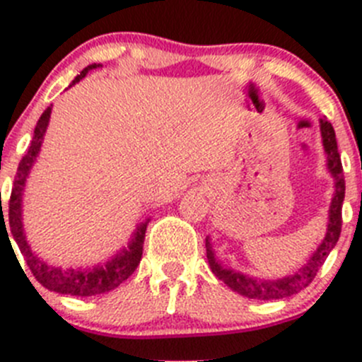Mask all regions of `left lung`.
<instances>
[{
	"label": "left lung",
	"mask_w": 362,
	"mask_h": 362,
	"mask_svg": "<svg viewBox=\"0 0 362 362\" xmlns=\"http://www.w3.org/2000/svg\"><path fill=\"white\" fill-rule=\"evenodd\" d=\"M320 133H322V144L324 151L327 154V168L333 173L334 180V191L333 202H331L329 208V224H327V233L326 238L322 240V243L319 245L315 254L310 257V261L303 266L301 269L294 273V275L286 276V279L280 280H257L252 279V276L242 275V273H236L233 269L222 268L217 261H215L214 250H211L210 242L206 238V259L208 264H210L211 273L217 276L218 280L226 284L228 287H231L235 293L245 296L250 299H284L289 298V296L298 294L299 291L306 289V287L312 284V280L315 279L317 272L320 269V266L324 264L326 257L329 255V252L337 245L339 233H341V204L343 198H345V177H343V168H341V159L338 154V145H337V136H334V129L331 126L329 120L320 119Z\"/></svg>",
	"instance_id": "obj_1"
}]
</instances>
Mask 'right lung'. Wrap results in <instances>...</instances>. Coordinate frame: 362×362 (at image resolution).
I'll use <instances>...</instances> for the list:
<instances>
[{
	"mask_svg": "<svg viewBox=\"0 0 362 362\" xmlns=\"http://www.w3.org/2000/svg\"><path fill=\"white\" fill-rule=\"evenodd\" d=\"M94 68H96V63L83 68L82 71H80V75H76V78L73 80L71 83L78 82L80 78H83V76ZM50 112H52V108L49 107L42 113V117H40L38 124H36L35 127V134H33L31 145H29L28 152H25L24 158L21 159L19 168H17L16 182H13L12 194H10V202H8L10 235L13 236L16 243L19 245L21 254L24 255L33 276H35L43 287L54 291V293L69 294V296L105 294L108 293V291L119 287L124 280L129 279V276L134 273V269H136V266L140 264L141 254H144L145 231H147L148 222H141V224L138 226L133 242L129 243L127 249H124L120 254H117L112 261L107 262V264L98 266V268H93V269L52 268V266H47L45 262L40 261V259L33 254L23 233V222H21V203H23V189L25 184V177H28L29 170H31L36 156H38L40 147H42L43 134H45L47 126H49ZM0 222L1 224L5 222V218H3V211H1ZM6 236H8V233H6ZM10 245H12V243H10ZM13 254H16V252H13Z\"/></svg>",
	"mask_w": 362,
	"mask_h": 362,
	"instance_id": "1",
	"label": "right lung"
}]
</instances>
